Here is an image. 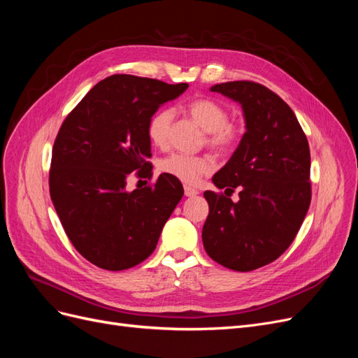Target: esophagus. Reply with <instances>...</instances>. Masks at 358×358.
I'll list each match as a JSON object with an SVG mask.
<instances>
[{
  "label": "esophagus",
  "mask_w": 358,
  "mask_h": 358,
  "mask_svg": "<svg viewBox=\"0 0 358 358\" xmlns=\"http://www.w3.org/2000/svg\"><path fill=\"white\" fill-rule=\"evenodd\" d=\"M197 194H199V191L196 188H191V187L185 185V196L187 197H196Z\"/></svg>",
  "instance_id": "1"
}]
</instances>
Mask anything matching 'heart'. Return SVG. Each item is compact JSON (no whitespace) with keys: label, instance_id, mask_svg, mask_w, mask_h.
I'll use <instances>...</instances> for the list:
<instances>
[{"label":"heart","instance_id":"b5f03b06","mask_svg":"<svg viewBox=\"0 0 358 358\" xmlns=\"http://www.w3.org/2000/svg\"><path fill=\"white\" fill-rule=\"evenodd\" d=\"M188 113L208 133V145L210 148L220 150V152H227L239 142V128L229 122V110L220 101L213 99L194 100L188 104ZM171 121V109H161L149 119L148 137L152 145L158 148H164L167 145ZM213 167V161L209 157L183 154H171L159 164L162 171L183 183H188V185H194L201 176L209 175Z\"/></svg>","mask_w":358,"mask_h":358}]
</instances>
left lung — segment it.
I'll return each instance as SVG.
<instances>
[{
    "label": "left lung",
    "instance_id": "left-lung-1",
    "mask_svg": "<svg viewBox=\"0 0 358 358\" xmlns=\"http://www.w3.org/2000/svg\"><path fill=\"white\" fill-rule=\"evenodd\" d=\"M242 106L246 133L212 182L239 201L206 191L209 215L203 245L221 266L251 272L275 262L294 241L310 204L308 138L291 107L266 86L237 80L213 85Z\"/></svg>",
    "mask_w": 358,
    "mask_h": 358
}]
</instances>
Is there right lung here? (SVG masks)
Wrapping results in <instances>:
<instances>
[{"label":"right lung","instance_id":"obj_1","mask_svg":"<svg viewBox=\"0 0 358 358\" xmlns=\"http://www.w3.org/2000/svg\"><path fill=\"white\" fill-rule=\"evenodd\" d=\"M187 88L113 74L62 122L52 150L50 199L73 246L96 267L117 272L142 263L180 201L182 183L167 173L154 187L131 192L125 187L134 170L152 176L148 122Z\"/></svg>","mask_w":358,"mask_h":358}]
</instances>
